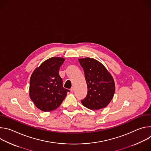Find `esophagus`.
<instances>
[{
  "instance_id": "obj_1",
  "label": "esophagus",
  "mask_w": 151,
  "mask_h": 151,
  "mask_svg": "<svg viewBox=\"0 0 151 151\" xmlns=\"http://www.w3.org/2000/svg\"><path fill=\"white\" fill-rule=\"evenodd\" d=\"M74 90H75V88H74V87H72V88H70V91H71L72 92L74 91Z\"/></svg>"
}]
</instances>
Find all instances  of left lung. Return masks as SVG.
<instances>
[{
  "instance_id": "1",
  "label": "left lung",
  "mask_w": 151,
  "mask_h": 151,
  "mask_svg": "<svg viewBox=\"0 0 151 151\" xmlns=\"http://www.w3.org/2000/svg\"><path fill=\"white\" fill-rule=\"evenodd\" d=\"M79 61L88 88L87 95L81 100L82 104L90 109L104 108L111 102L115 93L112 76L100 62L94 58H85Z\"/></svg>"
}]
</instances>
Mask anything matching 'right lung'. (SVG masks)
Here are the masks:
<instances>
[{
	"label": "right lung",
	"mask_w": 151,
	"mask_h": 151,
	"mask_svg": "<svg viewBox=\"0 0 151 151\" xmlns=\"http://www.w3.org/2000/svg\"><path fill=\"white\" fill-rule=\"evenodd\" d=\"M64 61L63 58L51 57L43 62L30 77V97L42 111L56 109L70 91L63 88V80L58 73Z\"/></svg>",
	"instance_id": "obj_1"
}]
</instances>
